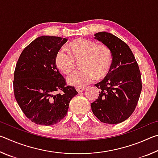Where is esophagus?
<instances>
[{
  "label": "esophagus",
  "instance_id": "34e87169",
  "mask_svg": "<svg viewBox=\"0 0 158 158\" xmlns=\"http://www.w3.org/2000/svg\"><path fill=\"white\" fill-rule=\"evenodd\" d=\"M85 87H76V90H77V91L78 92V93L84 91V90H85Z\"/></svg>",
  "mask_w": 158,
  "mask_h": 158
}]
</instances>
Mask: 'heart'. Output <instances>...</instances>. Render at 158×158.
Returning <instances> with one entry per match:
<instances>
[{
    "label": "heart",
    "instance_id": "heart-1",
    "mask_svg": "<svg viewBox=\"0 0 158 158\" xmlns=\"http://www.w3.org/2000/svg\"><path fill=\"white\" fill-rule=\"evenodd\" d=\"M68 52L60 49L56 54L55 63L57 68L65 74L73 73L76 61H79L82 68L71 74L68 82L70 85L82 87L90 84L95 79L105 77L111 70L113 55L105 44H98L90 40L79 38L69 42Z\"/></svg>",
    "mask_w": 158,
    "mask_h": 158
}]
</instances>
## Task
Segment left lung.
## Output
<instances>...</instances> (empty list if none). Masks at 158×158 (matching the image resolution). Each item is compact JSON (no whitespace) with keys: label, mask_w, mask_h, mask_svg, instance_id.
Returning <instances> with one entry per match:
<instances>
[{"label":"left lung","mask_w":158,"mask_h":158,"mask_svg":"<svg viewBox=\"0 0 158 158\" xmlns=\"http://www.w3.org/2000/svg\"><path fill=\"white\" fill-rule=\"evenodd\" d=\"M95 36L111 49L113 64L105 79L95 84L100 94L91 104L92 111L101 122L120 123L132 114L138 103L142 89L139 68L130 48L121 39L106 32Z\"/></svg>","instance_id":"left-lung-1"}]
</instances>
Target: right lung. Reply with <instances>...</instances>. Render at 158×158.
Returning a JSON list of instances; mask_svg holds the SVG:
<instances>
[{
	"label": "right lung",
	"instance_id": "obj_1",
	"mask_svg": "<svg viewBox=\"0 0 158 158\" xmlns=\"http://www.w3.org/2000/svg\"><path fill=\"white\" fill-rule=\"evenodd\" d=\"M67 40L54 36L37 37L23 50L16 65L15 97L25 116L37 125L59 123L78 93L67 85L55 63L56 54Z\"/></svg>",
	"mask_w": 158,
	"mask_h": 158
}]
</instances>
